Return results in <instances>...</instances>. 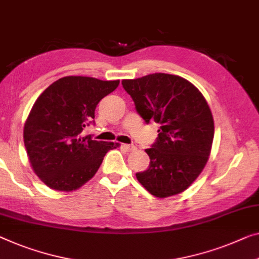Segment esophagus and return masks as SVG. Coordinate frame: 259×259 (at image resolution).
I'll return each mask as SVG.
<instances>
[{
  "label": "esophagus",
  "instance_id": "34e87169",
  "mask_svg": "<svg viewBox=\"0 0 259 259\" xmlns=\"http://www.w3.org/2000/svg\"><path fill=\"white\" fill-rule=\"evenodd\" d=\"M122 149H124L125 151H135L136 150V146L135 145H130V144H121Z\"/></svg>",
  "mask_w": 259,
  "mask_h": 259
}]
</instances>
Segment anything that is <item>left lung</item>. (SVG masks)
Returning <instances> with one entry per match:
<instances>
[{"instance_id":"left-lung-1","label":"left lung","mask_w":259,"mask_h":259,"mask_svg":"<svg viewBox=\"0 0 259 259\" xmlns=\"http://www.w3.org/2000/svg\"><path fill=\"white\" fill-rule=\"evenodd\" d=\"M122 86L142 118L160 124L145 150L149 167L136 173L137 180L157 198L179 194L198 178L210 153L214 121L206 99L190 81L165 73L123 80Z\"/></svg>"}]
</instances>
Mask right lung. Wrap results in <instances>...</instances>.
<instances>
[{"label":"right lung","mask_w":259,"mask_h":259,"mask_svg":"<svg viewBox=\"0 0 259 259\" xmlns=\"http://www.w3.org/2000/svg\"><path fill=\"white\" fill-rule=\"evenodd\" d=\"M119 80L64 76L41 93L24 124V145L33 171L50 188L74 191L94 177L113 142L81 133L94 123L95 108Z\"/></svg>","instance_id":"1"}]
</instances>
